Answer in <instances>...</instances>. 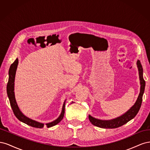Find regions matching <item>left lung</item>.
<instances>
[{"instance_id":"left-lung-1","label":"left lung","mask_w":150,"mask_h":150,"mask_svg":"<svg viewBox=\"0 0 150 150\" xmlns=\"http://www.w3.org/2000/svg\"><path fill=\"white\" fill-rule=\"evenodd\" d=\"M137 65L139 71L141 88L138 98L135 104L128 111L125 113L124 115H122V116L118 117H116L115 119L111 120H98L89 115V120L93 125L103 128H116L126 124V122H128L134 118L136 115H137V113L138 112L141 108V106H142L143 95L144 91L145 88V81L144 80L143 76V67L139 60H138L137 61Z\"/></svg>"}]
</instances>
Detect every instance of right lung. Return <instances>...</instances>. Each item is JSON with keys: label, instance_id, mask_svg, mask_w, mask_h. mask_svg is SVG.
I'll return each mask as SVG.
<instances>
[{"label": "right lung", "instance_id": "right-lung-1", "mask_svg": "<svg viewBox=\"0 0 150 150\" xmlns=\"http://www.w3.org/2000/svg\"><path fill=\"white\" fill-rule=\"evenodd\" d=\"M18 62H19V61H18V59L17 58L16 61L11 64L9 71H8V80L7 84V93L8 98L9 99L11 106L12 109L13 114H14L16 117L19 121L24 122V123L27 124L28 125L34 127V128H42L44 126L43 123H40V122L29 119V117L24 116L20 111L19 107L17 106L13 90H14V80H15L16 72ZM64 112H65V102L64 103V104H63L62 112L59 117L55 121H54L51 122H49V123L46 124L47 128H50V127L55 126L57 123H59V122L63 119V117H64Z\"/></svg>", "mask_w": 150, "mask_h": 150}]
</instances>
